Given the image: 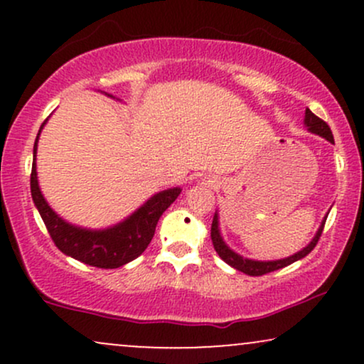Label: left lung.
Segmentation results:
<instances>
[{
    "label": "left lung",
    "instance_id": "1",
    "mask_svg": "<svg viewBox=\"0 0 364 364\" xmlns=\"http://www.w3.org/2000/svg\"><path fill=\"white\" fill-rule=\"evenodd\" d=\"M304 124H306V128L310 129L311 133H315V135H320L323 136L325 140L332 141L333 144V135L332 132H330V127L327 123H325L323 119H320L318 116H315L310 109L304 111ZM325 220L321 223L320 229L316 231L315 237L311 240V243L306 246V248H303L301 252L294 253L292 257H287V258H282V260H274V262H257V260H248V258H243L240 257V255L232 252L231 248H229L228 245L223 241V236H220V231H219V217L217 214L214 215V220H212V229H210V237H212V243H214V248L217 255H219L223 260L228 263V265H231L232 269L240 270V272H243L246 275H263V274H269V272H274V270H279V269H284V267L291 265V263L301 260V258L306 257L308 253L311 252L313 248H315L316 243H318L320 236H321V231H323V225H325Z\"/></svg>",
    "mask_w": 364,
    "mask_h": 364
}]
</instances>
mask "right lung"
I'll return each instance as SVG.
<instances>
[{"instance_id":"right-lung-1","label":"right lung","mask_w":364,"mask_h":364,"mask_svg":"<svg viewBox=\"0 0 364 364\" xmlns=\"http://www.w3.org/2000/svg\"><path fill=\"white\" fill-rule=\"evenodd\" d=\"M112 97V95H111ZM44 123L41 124L43 129ZM41 129L37 133L34 144V162H32L31 173V193L37 210L43 217L46 229L49 236L61 250L63 253L75 260L87 263V265L99 267V269H118L124 263L135 260L145 252L150 241H152L159 217L164 214L178 195L181 188H169V190L159 191L152 198L141 205L139 210L133 212L123 223L102 229V231H92V229L77 228L63 220L51 207L48 205L46 198L41 193L39 181H37L36 171V152L37 140H39Z\"/></svg>"}]
</instances>
